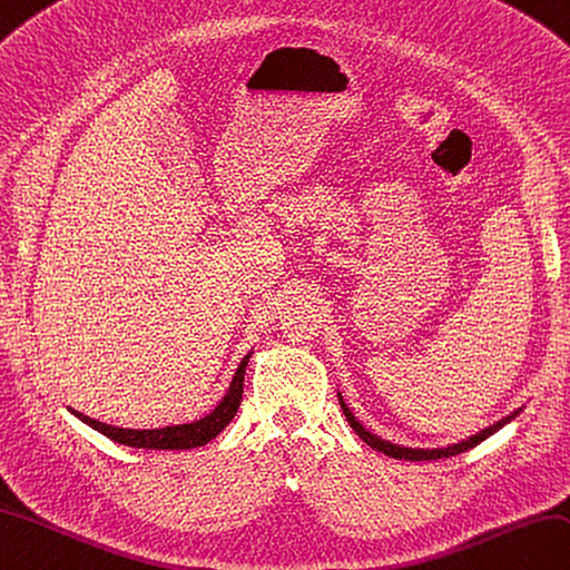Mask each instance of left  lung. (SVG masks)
Masks as SVG:
<instances>
[{
    "instance_id": "left-lung-1",
    "label": "left lung",
    "mask_w": 570,
    "mask_h": 570,
    "mask_svg": "<svg viewBox=\"0 0 570 570\" xmlns=\"http://www.w3.org/2000/svg\"><path fill=\"white\" fill-rule=\"evenodd\" d=\"M340 405H342V413H345V417H347V422L352 425V430L362 436V440L372 446V449H376V452H383L386 456H393V459H405V461H434V459H446V456H456V454H461V452H466V449H471V446H475V444H481L485 436H491L493 432H498L502 425H508V422L520 413V410H514V413H510L508 417H502V420H498L495 425H491V428H485V430H481L479 434H473V436H469V440H464V442H459V444H452V446H444V449H407V446H399V444H391V442H383V440H379L376 434H372L368 430H364L362 425H360V420H356L352 413H350V407L345 405V401L340 399Z\"/></svg>"
}]
</instances>
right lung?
Listing matches in <instances>:
<instances>
[{"label": "right lung", "instance_id": "right-lung-1", "mask_svg": "<svg viewBox=\"0 0 570 570\" xmlns=\"http://www.w3.org/2000/svg\"><path fill=\"white\" fill-rule=\"evenodd\" d=\"M249 362V354L237 366V372L233 376V383L228 393L223 395V401L216 405V410L202 420L189 422V425H175V428H163V430H124V428H111L104 425L99 420H91L82 413H72L87 422L89 428H95L97 432L106 434L109 440L118 444H128V446H138V449H194V446H204L206 442L214 440V436L228 425V422L235 417L237 407H240L243 401V386H245V368Z\"/></svg>", "mask_w": 570, "mask_h": 570}]
</instances>
